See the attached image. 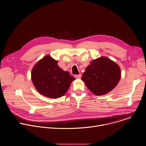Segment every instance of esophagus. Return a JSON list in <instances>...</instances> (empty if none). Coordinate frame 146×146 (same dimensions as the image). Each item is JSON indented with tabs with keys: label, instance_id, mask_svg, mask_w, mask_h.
<instances>
[{
	"label": "esophagus",
	"instance_id": "esophagus-1",
	"mask_svg": "<svg viewBox=\"0 0 146 146\" xmlns=\"http://www.w3.org/2000/svg\"><path fill=\"white\" fill-rule=\"evenodd\" d=\"M74 77H75V78H80L81 77V74H78V75H75L74 76Z\"/></svg>",
	"mask_w": 146,
	"mask_h": 146
}]
</instances>
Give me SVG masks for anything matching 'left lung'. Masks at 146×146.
Segmentation results:
<instances>
[{"instance_id":"obj_1","label":"left lung","mask_w":146,"mask_h":146,"mask_svg":"<svg viewBox=\"0 0 146 146\" xmlns=\"http://www.w3.org/2000/svg\"><path fill=\"white\" fill-rule=\"evenodd\" d=\"M121 76V69L115 62L106 56H101L91 62L81 80L94 94L100 96L112 91Z\"/></svg>"}]
</instances>
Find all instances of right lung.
Returning <instances> with one entry per match:
<instances>
[{"label":"right lung","mask_w":146,"mask_h":146,"mask_svg":"<svg viewBox=\"0 0 146 146\" xmlns=\"http://www.w3.org/2000/svg\"><path fill=\"white\" fill-rule=\"evenodd\" d=\"M36 90L44 96L56 99L64 96L75 78L58 65V60L46 55L38 60L31 72Z\"/></svg>","instance_id":"right-lung-1"}]
</instances>
